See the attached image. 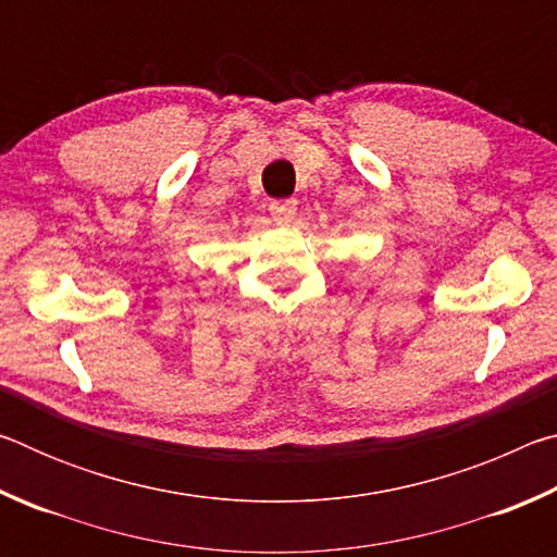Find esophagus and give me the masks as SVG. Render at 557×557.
Returning a JSON list of instances; mask_svg holds the SVG:
<instances>
[{
    "label": "esophagus",
    "instance_id": "34e87169",
    "mask_svg": "<svg viewBox=\"0 0 557 557\" xmlns=\"http://www.w3.org/2000/svg\"><path fill=\"white\" fill-rule=\"evenodd\" d=\"M270 213L272 221L277 225H287L297 213V201L295 199H282V201H272L270 203Z\"/></svg>",
    "mask_w": 557,
    "mask_h": 557
}]
</instances>
